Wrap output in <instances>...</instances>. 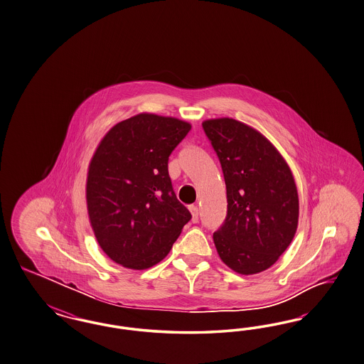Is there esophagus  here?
Listing matches in <instances>:
<instances>
[{"mask_svg": "<svg viewBox=\"0 0 364 364\" xmlns=\"http://www.w3.org/2000/svg\"><path fill=\"white\" fill-rule=\"evenodd\" d=\"M189 210L192 213V223H198V208L196 205H191Z\"/></svg>", "mask_w": 364, "mask_h": 364, "instance_id": "1", "label": "esophagus"}]
</instances>
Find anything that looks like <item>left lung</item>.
Instances as JSON below:
<instances>
[{
    "label": "left lung",
    "mask_w": 364,
    "mask_h": 364,
    "mask_svg": "<svg viewBox=\"0 0 364 364\" xmlns=\"http://www.w3.org/2000/svg\"><path fill=\"white\" fill-rule=\"evenodd\" d=\"M203 128L220 160L228 201L215 247L235 272L259 274L275 264L298 230L295 178L274 144L252 127L221 117Z\"/></svg>",
    "instance_id": "8db88e82"
}]
</instances>
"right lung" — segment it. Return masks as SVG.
<instances>
[{
  "label": "right lung",
  "instance_id": "1",
  "mask_svg": "<svg viewBox=\"0 0 364 364\" xmlns=\"http://www.w3.org/2000/svg\"><path fill=\"white\" fill-rule=\"evenodd\" d=\"M175 117L139 113L101 139L87 175L89 221L114 263L146 269L169 254L191 220L177 200L168 159L191 131Z\"/></svg>",
  "mask_w": 364,
  "mask_h": 364
}]
</instances>
